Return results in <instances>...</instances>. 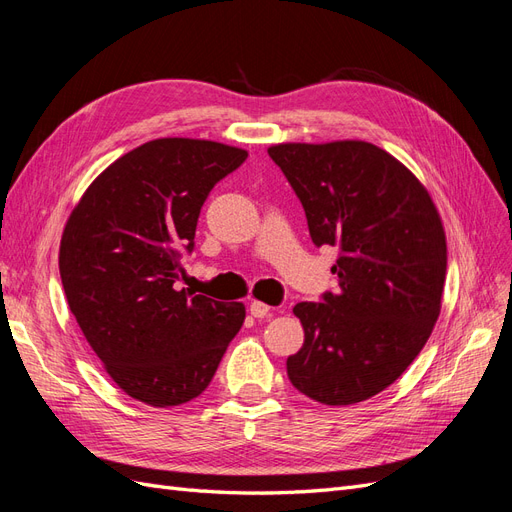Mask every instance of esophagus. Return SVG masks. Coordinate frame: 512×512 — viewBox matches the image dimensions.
Masks as SVG:
<instances>
[{
  "mask_svg": "<svg viewBox=\"0 0 512 512\" xmlns=\"http://www.w3.org/2000/svg\"><path fill=\"white\" fill-rule=\"evenodd\" d=\"M250 314L254 318H267V316H271V307L265 305L262 301H252L250 303Z\"/></svg>",
  "mask_w": 512,
  "mask_h": 512,
  "instance_id": "1",
  "label": "esophagus"
}]
</instances>
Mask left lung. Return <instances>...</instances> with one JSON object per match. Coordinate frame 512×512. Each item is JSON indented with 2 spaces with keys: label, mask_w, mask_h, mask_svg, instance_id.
Segmentation results:
<instances>
[{
  "label": "left lung",
  "mask_w": 512,
  "mask_h": 512,
  "mask_svg": "<svg viewBox=\"0 0 512 512\" xmlns=\"http://www.w3.org/2000/svg\"><path fill=\"white\" fill-rule=\"evenodd\" d=\"M301 200L314 245H335L339 288L294 305L303 348L292 386L327 406L378 395L416 359L440 316L446 237L410 170L365 141L269 147Z\"/></svg>",
  "instance_id": "1"
}]
</instances>
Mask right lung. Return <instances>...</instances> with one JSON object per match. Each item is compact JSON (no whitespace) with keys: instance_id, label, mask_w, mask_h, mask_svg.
Returning a JSON list of instances; mask_svg holds the SVG:
<instances>
[{"instance_id":"1","label":"right lung","mask_w":512,"mask_h":512,"mask_svg":"<svg viewBox=\"0 0 512 512\" xmlns=\"http://www.w3.org/2000/svg\"><path fill=\"white\" fill-rule=\"evenodd\" d=\"M245 158L213 141H149L89 185L64 228L70 312L119 389L153 408L203 393L245 320L243 303L177 286L209 192Z\"/></svg>"}]
</instances>
